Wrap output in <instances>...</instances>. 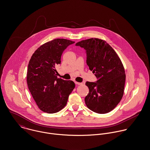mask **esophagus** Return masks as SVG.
Listing matches in <instances>:
<instances>
[{"label": "esophagus", "mask_w": 150, "mask_h": 150, "mask_svg": "<svg viewBox=\"0 0 150 150\" xmlns=\"http://www.w3.org/2000/svg\"><path fill=\"white\" fill-rule=\"evenodd\" d=\"M75 84H78V85H82L83 84L82 83H80V82H75Z\"/></svg>", "instance_id": "esophagus-1"}]
</instances>
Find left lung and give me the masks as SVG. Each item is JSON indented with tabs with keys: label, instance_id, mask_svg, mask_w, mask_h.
Returning a JSON list of instances; mask_svg holds the SVG:
<instances>
[{
	"label": "left lung",
	"instance_id": "8db88e82",
	"mask_svg": "<svg viewBox=\"0 0 150 150\" xmlns=\"http://www.w3.org/2000/svg\"><path fill=\"white\" fill-rule=\"evenodd\" d=\"M86 50L87 64L97 78V82H87L89 92L86 106L99 114L112 111L122 98L125 82L123 64L114 50L105 40L92 38L76 44Z\"/></svg>",
	"mask_w": 150,
	"mask_h": 150
}]
</instances>
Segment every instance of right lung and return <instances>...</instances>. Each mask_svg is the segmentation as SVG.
<instances>
[{"mask_svg": "<svg viewBox=\"0 0 150 150\" xmlns=\"http://www.w3.org/2000/svg\"><path fill=\"white\" fill-rule=\"evenodd\" d=\"M74 42L64 38L54 39L37 48L30 59L28 88L38 108L44 112L54 113L63 109L75 87L72 81L58 78L55 68L61 63L63 51Z\"/></svg>", "mask_w": 150, "mask_h": 150, "instance_id": "add662e5", "label": "right lung"}]
</instances>
